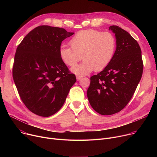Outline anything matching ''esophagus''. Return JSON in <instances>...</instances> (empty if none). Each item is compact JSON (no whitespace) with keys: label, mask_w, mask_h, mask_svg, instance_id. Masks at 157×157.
Masks as SVG:
<instances>
[{"label":"esophagus","mask_w":157,"mask_h":157,"mask_svg":"<svg viewBox=\"0 0 157 157\" xmlns=\"http://www.w3.org/2000/svg\"><path fill=\"white\" fill-rule=\"evenodd\" d=\"M82 78V76H79V75H76V79H77V80L78 81H79V80H80L81 78Z\"/></svg>","instance_id":"esophagus-1"}]
</instances>
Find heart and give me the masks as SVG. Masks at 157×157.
Segmentation results:
<instances>
[{"instance_id":"b5f03b06","label":"heart","mask_w":157,"mask_h":157,"mask_svg":"<svg viewBox=\"0 0 157 157\" xmlns=\"http://www.w3.org/2000/svg\"><path fill=\"white\" fill-rule=\"evenodd\" d=\"M69 44L70 47L60 48V58L66 65L73 66L82 55L83 62L71 69L73 73L82 75L105 69L113 59L116 48V40L113 33L94 29L79 31Z\"/></svg>"}]
</instances>
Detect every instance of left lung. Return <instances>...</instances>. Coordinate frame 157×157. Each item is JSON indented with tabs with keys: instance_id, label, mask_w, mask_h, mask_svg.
I'll list each match as a JSON object with an SVG mask.
<instances>
[{
	"instance_id": "left-lung-1",
	"label": "left lung",
	"mask_w": 157,
	"mask_h": 157,
	"mask_svg": "<svg viewBox=\"0 0 157 157\" xmlns=\"http://www.w3.org/2000/svg\"><path fill=\"white\" fill-rule=\"evenodd\" d=\"M109 30L116 37L117 47L113 59L104 70L91 77L88 100L98 113H117L129 102L141 79L144 64L138 42L116 25Z\"/></svg>"
}]
</instances>
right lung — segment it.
<instances>
[{
    "label": "right lung",
    "instance_id": "1",
    "mask_svg": "<svg viewBox=\"0 0 157 157\" xmlns=\"http://www.w3.org/2000/svg\"><path fill=\"white\" fill-rule=\"evenodd\" d=\"M74 33L40 25L18 44L12 76L20 98L33 114L49 117L61 108L76 81L59 56L61 42Z\"/></svg>",
    "mask_w": 157,
    "mask_h": 157
}]
</instances>
